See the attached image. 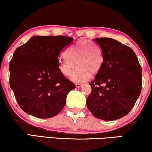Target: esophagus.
Wrapping results in <instances>:
<instances>
[{
	"label": "esophagus",
	"instance_id": "esophagus-1",
	"mask_svg": "<svg viewBox=\"0 0 152 152\" xmlns=\"http://www.w3.org/2000/svg\"><path fill=\"white\" fill-rule=\"evenodd\" d=\"M82 84L81 83H76V88H80L81 87Z\"/></svg>",
	"mask_w": 152,
	"mask_h": 152
}]
</instances>
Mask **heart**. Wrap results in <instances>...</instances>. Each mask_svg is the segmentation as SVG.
Listing matches in <instances>:
<instances>
[{
	"label": "heart",
	"instance_id": "heart-1",
	"mask_svg": "<svg viewBox=\"0 0 152 152\" xmlns=\"http://www.w3.org/2000/svg\"><path fill=\"white\" fill-rule=\"evenodd\" d=\"M66 56L59 61V71L64 76H70L76 63L78 68L71 77L74 82L86 81L91 74L95 76L102 68V53L91 41L87 40L75 42L67 49Z\"/></svg>",
	"mask_w": 152,
	"mask_h": 152
}]
</instances>
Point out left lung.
<instances>
[{
	"mask_svg": "<svg viewBox=\"0 0 152 152\" xmlns=\"http://www.w3.org/2000/svg\"><path fill=\"white\" fill-rule=\"evenodd\" d=\"M102 52L100 72L89 83L88 109L96 118L114 121L126 116L141 93L142 68L134 51L109 38L94 39Z\"/></svg>",
	"mask_w": 152,
	"mask_h": 152,
	"instance_id": "1",
	"label": "left lung"
}]
</instances>
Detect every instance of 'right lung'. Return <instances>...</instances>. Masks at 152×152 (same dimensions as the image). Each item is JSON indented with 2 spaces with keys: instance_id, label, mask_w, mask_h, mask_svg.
I'll list each match as a JSON object with an SVG mask.
<instances>
[{
  "instance_id": "obj_1",
  "label": "right lung",
  "mask_w": 152,
  "mask_h": 152,
  "mask_svg": "<svg viewBox=\"0 0 152 152\" xmlns=\"http://www.w3.org/2000/svg\"><path fill=\"white\" fill-rule=\"evenodd\" d=\"M74 38L36 36L20 46L10 62V86L23 111L40 118L58 114L76 86L59 69L60 52Z\"/></svg>"
}]
</instances>
